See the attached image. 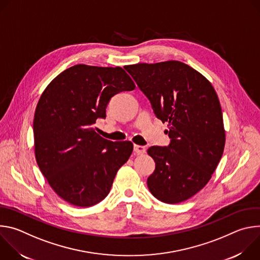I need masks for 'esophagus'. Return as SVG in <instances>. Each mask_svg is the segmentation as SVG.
Segmentation results:
<instances>
[{"label":"esophagus","instance_id":"1","mask_svg":"<svg viewBox=\"0 0 260 260\" xmlns=\"http://www.w3.org/2000/svg\"><path fill=\"white\" fill-rule=\"evenodd\" d=\"M134 150L138 154H144L146 152V147L145 146H141V145H135L134 146Z\"/></svg>","mask_w":260,"mask_h":260}]
</instances>
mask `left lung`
<instances>
[{"label":"left lung","instance_id":"1","mask_svg":"<svg viewBox=\"0 0 260 260\" xmlns=\"http://www.w3.org/2000/svg\"><path fill=\"white\" fill-rule=\"evenodd\" d=\"M126 71L156 117L169 122V146L147 151L155 161L148 188L162 203H182L206 186L223 154L225 131L217 93L201 73L178 60L137 63Z\"/></svg>","mask_w":260,"mask_h":260}]
</instances>
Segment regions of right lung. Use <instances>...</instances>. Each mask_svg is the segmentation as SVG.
Returning a JSON list of instances; mask_svg holds the SVG:
<instances>
[{"instance_id":"1","label":"right lung","mask_w":260,"mask_h":260,"mask_svg":"<svg viewBox=\"0 0 260 260\" xmlns=\"http://www.w3.org/2000/svg\"><path fill=\"white\" fill-rule=\"evenodd\" d=\"M136 85L120 67L73 66L43 91L35 111V155L58 197L76 207H91L110 192L117 171L129 158V141L112 142L94 129L106 118L113 95Z\"/></svg>"}]
</instances>
